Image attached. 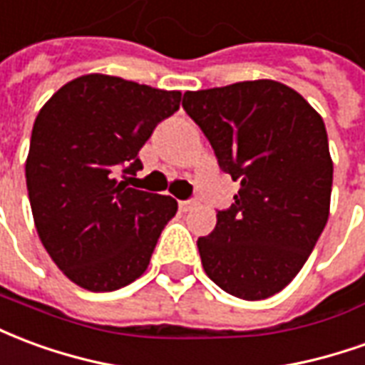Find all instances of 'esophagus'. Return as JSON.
I'll use <instances>...</instances> for the list:
<instances>
[{"mask_svg":"<svg viewBox=\"0 0 365 365\" xmlns=\"http://www.w3.org/2000/svg\"><path fill=\"white\" fill-rule=\"evenodd\" d=\"M195 206H196L195 200H180V202H178V208H180V210H182V212L192 210Z\"/></svg>","mask_w":365,"mask_h":365,"instance_id":"34e87169","label":"esophagus"}]
</instances>
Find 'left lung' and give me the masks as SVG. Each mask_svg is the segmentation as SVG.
Wrapping results in <instances>:
<instances>
[{
	"label": "left lung",
	"mask_w": 365,
	"mask_h": 365,
	"mask_svg": "<svg viewBox=\"0 0 365 365\" xmlns=\"http://www.w3.org/2000/svg\"><path fill=\"white\" fill-rule=\"evenodd\" d=\"M182 108L240 182L214 232L198 237L204 271L237 299H269L297 277L328 222L334 167L324 121L275 80L185 92Z\"/></svg>",
	"instance_id": "obj_1"
}]
</instances>
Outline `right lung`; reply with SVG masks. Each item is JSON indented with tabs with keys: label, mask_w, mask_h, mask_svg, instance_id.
<instances>
[{
	"label": "right lung",
	"mask_w": 365,
	"mask_h": 365,
	"mask_svg": "<svg viewBox=\"0 0 365 365\" xmlns=\"http://www.w3.org/2000/svg\"><path fill=\"white\" fill-rule=\"evenodd\" d=\"M178 90L108 74H84L38 112L25 163L35 228L72 283L108 293L145 273L175 198L117 178L143 169L139 149L177 112Z\"/></svg>",
	"instance_id": "add662e5"
}]
</instances>
